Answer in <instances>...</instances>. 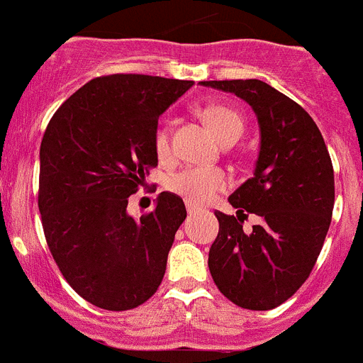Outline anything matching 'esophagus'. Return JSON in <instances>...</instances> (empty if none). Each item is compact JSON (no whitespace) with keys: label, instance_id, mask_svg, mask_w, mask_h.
Segmentation results:
<instances>
[{"label":"esophagus","instance_id":"obj_1","mask_svg":"<svg viewBox=\"0 0 363 363\" xmlns=\"http://www.w3.org/2000/svg\"><path fill=\"white\" fill-rule=\"evenodd\" d=\"M187 213L189 214H196V213H200V207H198V205H194V203H191V201H187Z\"/></svg>","mask_w":363,"mask_h":363}]
</instances>
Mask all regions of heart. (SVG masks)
<instances>
[{"label": "heart", "instance_id": "b5f03b06", "mask_svg": "<svg viewBox=\"0 0 363 363\" xmlns=\"http://www.w3.org/2000/svg\"><path fill=\"white\" fill-rule=\"evenodd\" d=\"M200 116L211 127L216 138L223 145L234 143L243 133V120L238 112L225 105H207L200 108ZM154 152L160 162L171 158V136L167 125H158L154 130ZM169 191L176 192L178 196L185 198L194 205L207 203L214 194L227 187V176L216 167H187L184 171L176 172L167 179Z\"/></svg>", "mask_w": 363, "mask_h": 363}]
</instances>
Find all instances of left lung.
I'll return each mask as SVG.
<instances>
[{
    "mask_svg": "<svg viewBox=\"0 0 363 363\" xmlns=\"http://www.w3.org/2000/svg\"><path fill=\"white\" fill-rule=\"evenodd\" d=\"M251 105L259 125L255 176L229 196L236 216L216 211L220 230L209 271L233 303L269 311L309 278L331 225L335 172L322 133L296 101L259 79L201 82ZM249 213L260 221L242 230Z\"/></svg>",
    "mask_w": 363,
    "mask_h": 363,
    "instance_id": "8db88e82",
    "label": "left lung"
}]
</instances>
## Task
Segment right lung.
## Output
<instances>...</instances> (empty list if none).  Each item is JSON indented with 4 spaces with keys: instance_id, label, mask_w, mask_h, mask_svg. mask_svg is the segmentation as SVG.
<instances>
[{
    "instance_id": "obj_1",
    "label": "right lung",
    "mask_w": 363,
    "mask_h": 363,
    "mask_svg": "<svg viewBox=\"0 0 363 363\" xmlns=\"http://www.w3.org/2000/svg\"><path fill=\"white\" fill-rule=\"evenodd\" d=\"M194 85L145 74L99 76L54 112L40 147L38 207L52 258L76 293L107 311L149 300L187 211L172 192L140 220L130 194L158 165V118Z\"/></svg>"
}]
</instances>
